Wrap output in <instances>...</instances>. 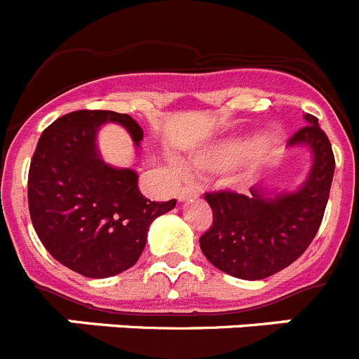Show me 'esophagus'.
<instances>
[{
    "label": "esophagus",
    "instance_id": "obj_1",
    "mask_svg": "<svg viewBox=\"0 0 359 359\" xmlns=\"http://www.w3.org/2000/svg\"><path fill=\"white\" fill-rule=\"evenodd\" d=\"M199 189L196 185H187L185 189L177 190V201H185L187 198H198Z\"/></svg>",
    "mask_w": 359,
    "mask_h": 359
}]
</instances>
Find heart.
Here are the masks:
<instances>
[{"label": "heart", "mask_w": 359, "mask_h": 359, "mask_svg": "<svg viewBox=\"0 0 359 359\" xmlns=\"http://www.w3.org/2000/svg\"><path fill=\"white\" fill-rule=\"evenodd\" d=\"M264 147V142L259 138H230L219 144L203 149L194 156V167L203 172H219L230 167L255 158ZM182 170V167H176Z\"/></svg>", "instance_id": "1"}]
</instances>
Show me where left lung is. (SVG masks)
Returning a JSON list of instances; mask_svg holds the SVG:
<instances>
[{"label": "left lung", "instance_id": "8db88e82", "mask_svg": "<svg viewBox=\"0 0 359 359\" xmlns=\"http://www.w3.org/2000/svg\"><path fill=\"white\" fill-rule=\"evenodd\" d=\"M287 145H306L313 154L306 182L293 192L268 194L264 185L244 196L230 190L208 192L205 199L214 223L201 237L203 255L217 269L243 280H261L278 273L302 255L315 239L327 207L334 174V154L318 118L304 115Z\"/></svg>", "mask_w": 359, "mask_h": 359}]
</instances>
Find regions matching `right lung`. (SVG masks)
Masks as SVG:
<instances>
[{"mask_svg": "<svg viewBox=\"0 0 359 359\" xmlns=\"http://www.w3.org/2000/svg\"><path fill=\"white\" fill-rule=\"evenodd\" d=\"M107 122L123 126L140 147L144 131L129 115L73 111L44 129L28 170V208L41 243L55 261L90 278L136 264L149 224L176 207V199H147L135 170L100 158L97 135Z\"/></svg>", "mask_w": 359, "mask_h": 359, "instance_id": "add662e5", "label": "right lung"}]
</instances>
